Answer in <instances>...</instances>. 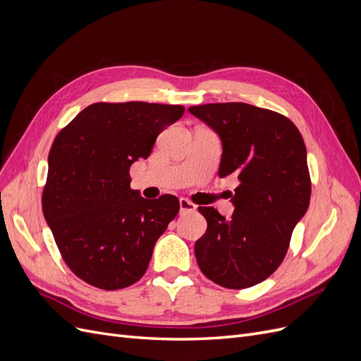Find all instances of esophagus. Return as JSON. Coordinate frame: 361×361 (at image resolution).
<instances>
[{"label": "esophagus", "instance_id": "esophagus-1", "mask_svg": "<svg viewBox=\"0 0 361 361\" xmlns=\"http://www.w3.org/2000/svg\"><path fill=\"white\" fill-rule=\"evenodd\" d=\"M179 206H180V214L195 211V204L191 203L188 199H179Z\"/></svg>", "mask_w": 361, "mask_h": 361}]
</instances>
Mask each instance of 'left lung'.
<instances>
[{
    "label": "left lung",
    "instance_id": "8db88e82",
    "mask_svg": "<svg viewBox=\"0 0 361 361\" xmlns=\"http://www.w3.org/2000/svg\"><path fill=\"white\" fill-rule=\"evenodd\" d=\"M220 135L218 176L235 174V212L199 207L207 228L194 247L203 274L228 289L267 280L285 259L295 226L310 203L307 152L298 128L280 113L244 102L190 106Z\"/></svg>",
    "mask_w": 361,
    "mask_h": 361
}]
</instances>
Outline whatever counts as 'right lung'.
Listing matches in <instances>:
<instances>
[{
  "mask_svg": "<svg viewBox=\"0 0 361 361\" xmlns=\"http://www.w3.org/2000/svg\"><path fill=\"white\" fill-rule=\"evenodd\" d=\"M183 111L182 105L96 102L54 140L42 209L64 264L82 281L117 290L145 276L179 200L140 197L129 187V169L150 155Z\"/></svg>",
  "mask_w": 361,
  "mask_h": 361,
  "instance_id": "right-lung-1",
  "label": "right lung"
}]
</instances>
